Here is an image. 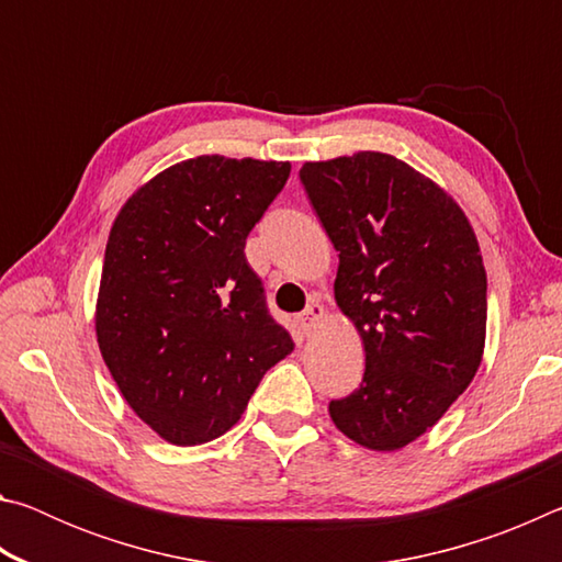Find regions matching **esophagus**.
<instances>
[{"label": "esophagus", "instance_id": "esophagus-1", "mask_svg": "<svg viewBox=\"0 0 562 562\" xmlns=\"http://www.w3.org/2000/svg\"><path fill=\"white\" fill-rule=\"evenodd\" d=\"M322 317H325V307H322L319 302H310L307 310H304L302 315L297 317V325H300V329L304 331V335H310V331L315 329V325H317Z\"/></svg>", "mask_w": 562, "mask_h": 562}]
</instances>
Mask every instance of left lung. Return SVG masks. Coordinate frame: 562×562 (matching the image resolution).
Listing matches in <instances>:
<instances>
[{
	"mask_svg": "<svg viewBox=\"0 0 562 562\" xmlns=\"http://www.w3.org/2000/svg\"><path fill=\"white\" fill-rule=\"evenodd\" d=\"M300 180L339 252L335 300L364 345L359 389L329 402L351 441L396 451L465 392L486 345V270L469 217L379 150L317 160Z\"/></svg>",
	"mask_w": 562,
	"mask_h": 562,
	"instance_id": "1",
	"label": "left lung"
}]
</instances>
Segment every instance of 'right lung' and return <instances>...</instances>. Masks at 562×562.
<instances>
[{
  "label": "right lung",
  "instance_id": "obj_1",
  "mask_svg": "<svg viewBox=\"0 0 562 562\" xmlns=\"http://www.w3.org/2000/svg\"><path fill=\"white\" fill-rule=\"evenodd\" d=\"M288 178L282 160L188 158L140 186L113 221L97 339L123 398L160 439L223 436L294 349L245 260L247 235Z\"/></svg>",
  "mask_w": 562,
  "mask_h": 562
}]
</instances>
